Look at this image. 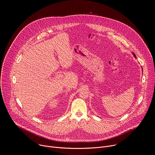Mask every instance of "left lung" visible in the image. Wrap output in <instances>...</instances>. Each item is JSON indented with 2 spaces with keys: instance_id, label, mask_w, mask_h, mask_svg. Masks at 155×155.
I'll use <instances>...</instances> for the list:
<instances>
[{
  "instance_id": "left-lung-1",
  "label": "left lung",
  "mask_w": 155,
  "mask_h": 155,
  "mask_svg": "<svg viewBox=\"0 0 155 155\" xmlns=\"http://www.w3.org/2000/svg\"><path fill=\"white\" fill-rule=\"evenodd\" d=\"M133 54H134V57H135V58H136V56H135V54H134V53H133Z\"/></svg>"
}]
</instances>
